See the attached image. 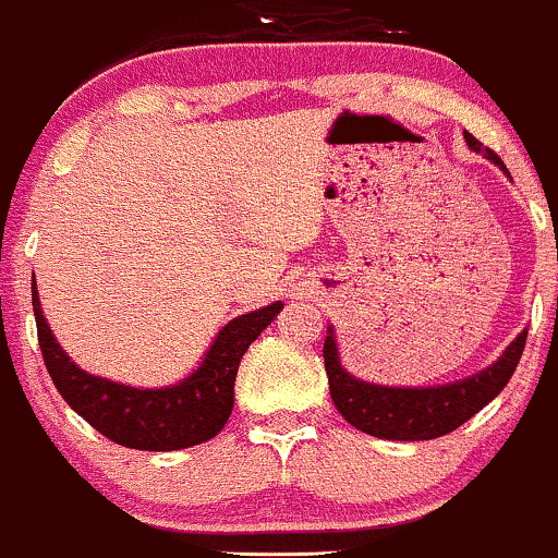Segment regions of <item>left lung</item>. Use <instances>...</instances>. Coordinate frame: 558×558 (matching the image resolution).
Here are the masks:
<instances>
[{"label":"left lung","instance_id":"1","mask_svg":"<svg viewBox=\"0 0 558 558\" xmlns=\"http://www.w3.org/2000/svg\"><path fill=\"white\" fill-rule=\"evenodd\" d=\"M463 136L471 149L484 153L510 175L497 153L481 147V142L469 132H463ZM525 339L527 331H522L484 373L450 385H437V388H383V385L356 380L341 367L331 328L323 343V360H326L328 388H331L336 409L349 424L380 439H405V442L411 439L414 442V439H435L458 429L460 424L476 416L486 403L494 401L514 375Z\"/></svg>","mask_w":558,"mask_h":558}]
</instances>
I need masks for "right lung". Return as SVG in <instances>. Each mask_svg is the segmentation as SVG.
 <instances>
[{"label":"right lung","instance_id":"add662e5","mask_svg":"<svg viewBox=\"0 0 558 558\" xmlns=\"http://www.w3.org/2000/svg\"><path fill=\"white\" fill-rule=\"evenodd\" d=\"M279 311L281 302H274L256 313L230 320L194 375L173 388L140 390L87 375L61 352L40 313L38 290L33 281V313H36L40 354L61 398L102 437L132 450H183L222 432L235 403L240 360Z\"/></svg>","mask_w":558,"mask_h":558}]
</instances>
